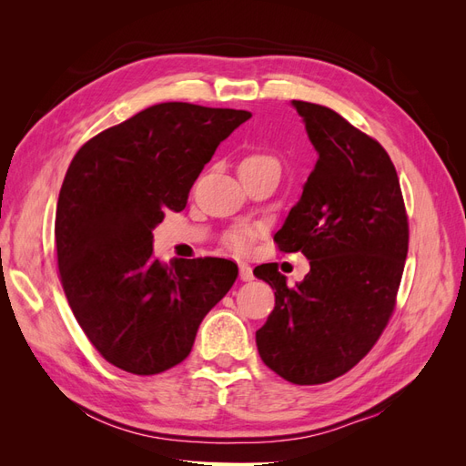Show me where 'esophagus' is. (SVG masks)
<instances>
[{"instance_id": "obj_1", "label": "esophagus", "mask_w": 466, "mask_h": 466, "mask_svg": "<svg viewBox=\"0 0 466 466\" xmlns=\"http://www.w3.org/2000/svg\"><path fill=\"white\" fill-rule=\"evenodd\" d=\"M238 278H241L243 281L255 279V274H252V268H250L247 262H241V264H238Z\"/></svg>"}]
</instances>
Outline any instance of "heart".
Instances as JSON below:
<instances>
[{"label": "heart", "instance_id": "1", "mask_svg": "<svg viewBox=\"0 0 466 466\" xmlns=\"http://www.w3.org/2000/svg\"><path fill=\"white\" fill-rule=\"evenodd\" d=\"M276 163L272 157H266V155H250V157H247V159H243V163ZM241 163V165H243ZM250 237H252V231H248V229H237V231H233L229 237H228V241H229V245L237 250V252H245L248 247H250Z\"/></svg>", "mask_w": 466, "mask_h": 466}]
</instances>
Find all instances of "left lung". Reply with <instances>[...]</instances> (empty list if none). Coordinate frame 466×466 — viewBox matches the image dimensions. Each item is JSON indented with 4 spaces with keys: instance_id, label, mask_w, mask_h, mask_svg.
I'll list each match as a JSON object with an SVG mask.
<instances>
[{
    "instance_id": "left-lung-1",
    "label": "left lung",
    "mask_w": 466,
    "mask_h": 466,
    "mask_svg": "<svg viewBox=\"0 0 466 466\" xmlns=\"http://www.w3.org/2000/svg\"><path fill=\"white\" fill-rule=\"evenodd\" d=\"M291 106L319 159L274 241L284 252H303L311 270L289 288L274 264L255 268L276 295L257 346L289 383L319 385L354 368L387 327L408 219L397 168L380 144L327 106Z\"/></svg>"
}]
</instances>
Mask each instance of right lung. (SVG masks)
<instances>
[{"label": "right lung", "mask_w": 466, "mask_h": 466, "mask_svg": "<svg viewBox=\"0 0 466 466\" xmlns=\"http://www.w3.org/2000/svg\"><path fill=\"white\" fill-rule=\"evenodd\" d=\"M248 110L153 105L95 136L69 165L56 208V250L69 307L108 363L155 375L185 360L209 309L237 279L223 258L153 257L165 211Z\"/></svg>", "instance_id": "add662e5"}]
</instances>
